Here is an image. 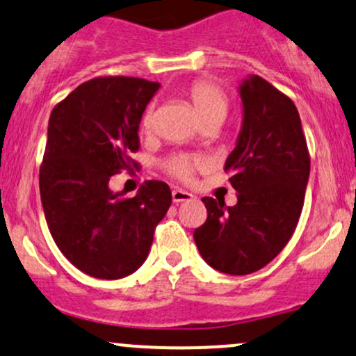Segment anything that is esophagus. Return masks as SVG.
<instances>
[{"label": "esophagus", "instance_id": "34e87169", "mask_svg": "<svg viewBox=\"0 0 356 356\" xmlns=\"http://www.w3.org/2000/svg\"><path fill=\"white\" fill-rule=\"evenodd\" d=\"M192 197H194V195H192L191 192H187V191H184V189H174V191H172V201H174L175 204L191 201Z\"/></svg>", "mask_w": 356, "mask_h": 356}]
</instances>
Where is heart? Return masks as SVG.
<instances>
[{
    "mask_svg": "<svg viewBox=\"0 0 356 356\" xmlns=\"http://www.w3.org/2000/svg\"><path fill=\"white\" fill-rule=\"evenodd\" d=\"M186 97L191 102L195 115L202 125H219L229 113V95L218 81L201 79L192 81L186 88ZM155 113L152 107H147L140 117V129L152 130ZM199 162L187 154H170L162 161V169L179 181H191Z\"/></svg>",
    "mask_w": 356,
    "mask_h": 356,
    "instance_id": "heart-1",
    "label": "heart"
}]
</instances>
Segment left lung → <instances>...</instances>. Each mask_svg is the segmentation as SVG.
I'll return each instance as SVG.
<instances>
[{
    "label": "left lung",
    "instance_id": "obj_1",
    "mask_svg": "<svg viewBox=\"0 0 356 356\" xmlns=\"http://www.w3.org/2000/svg\"><path fill=\"white\" fill-rule=\"evenodd\" d=\"M244 120L226 161L238 204L204 197L207 219L194 231L202 259L226 275H249L283 251L300 220L309 152L293 100L261 76L241 85Z\"/></svg>",
    "mask_w": 356,
    "mask_h": 356
}]
</instances>
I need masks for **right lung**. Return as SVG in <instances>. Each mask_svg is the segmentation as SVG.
<instances>
[{
	"label": "right lung",
	"instance_id": "add662e5",
	"mask_svg": "<svg viewBox=\"0 0 356 356\" xmlns=\"http://www.w3.org/2000/svg\"><path fill=\"white\" fill-rule=\"evenodd\" d=\"M157 90L136 76H97L51 110L40 165L44 218L63 256L93 277L137 271L172 202L161 181H145L136 197L108 189L112 175L138 167V124Z\"/></svg>",
	"mask_w": 356,
	"mask_h": 356
}]
</instances>
